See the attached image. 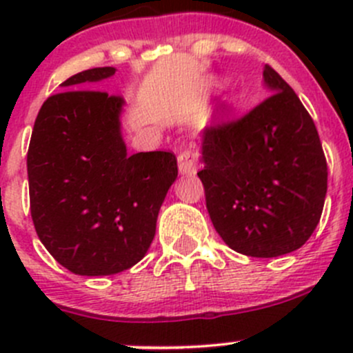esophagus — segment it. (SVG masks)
Returning a JSON list of instances; mask_svg holds the SVG:
<instances>
[{"mask_svg": "<svg viewBox=\"0 0 353 353\" xmlns=\"http://www.w3.org/2000/svg\"><path fill=\"white\" fill-rule=\"evenodd\" d=\"M177 163H179L181 176H194L196 174L198 152L194 148H188V150L181 152L179 157H177Z\"/></svg>", "mask_w": 353, "mask_h": 353, "instance_id": "34e87169", "label": "esophagus"}]
</instances>
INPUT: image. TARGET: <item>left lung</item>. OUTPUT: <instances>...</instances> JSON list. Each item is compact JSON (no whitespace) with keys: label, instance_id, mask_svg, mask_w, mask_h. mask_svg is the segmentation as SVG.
I'll return each instance as SVG.
<instances>
[{"label":"left lung","instance_id":"8db88e82","mask_svg":"<svg viewBox=\"0 0 353 353\" xmlns=\"http://www.w3.org/2000/svg\"><path fill=\"white\" fill-rule=\"evenodd\" d=\"M266 101L201 137L206 208L223 243L252 258L295 251L321 219L328 167L314 121L290 85L265 65Z\"/></svg>","mask_w":353,"mask_h":353}]
</instances>
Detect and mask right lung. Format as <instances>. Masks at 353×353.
<instances>
[{"instance_id":"right-lung-1","label":"right lung","mask_w":353,"mask_h":353,"mask_svg":"<svg viewBox=\"0 0 353 353\" xmlns=\"http://www.w3.org/2000/svg\"><path fill=\"white\" fill-rule=\"evenodd\" d=\"M116 68H92L63 81L83 88ZM124 101L99 90H65L42 104L27 154L30 213L52 258L74 275H114L150 248L157 216L177 177L170 152L128 155Z\"/></svg>"}]
</instances>
